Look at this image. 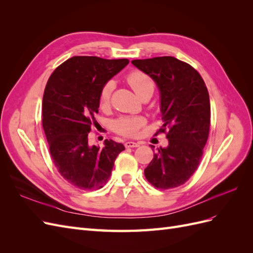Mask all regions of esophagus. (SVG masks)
<instances>
[{
  "label": "esophagus",
  "mask_w": 253,
  "mask_h": 253,
  "mask_svg": "<svg viewBox=\"0 0 253 253\" xmlns=\"http://www.w3.org/2000/svg\"><path fill=\"white\" fill-rule=\"evenodd\" d=\"M126 148H137L139 147V143L138 142H134V141H126L125 143Z\"/></svg>",
  "instance_id": "obj_1"
}]
</instances>
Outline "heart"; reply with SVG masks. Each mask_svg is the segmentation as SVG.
Masks as SVG:
<instances>
[{"mask_svg": "<svg viewBox=\"0 0 253 253\" xmlns=\"http://www.w3.org/2000/svg\"><path fill=\"white\" fill-rule=\"evenodd\" d=\"M127 82L132 86L135 93L139 97L147 91L154 90V83L148 75L141 72H133L127 75ZM114 89V82H106L100 91V104L105 106L109 103L112 91ZM144 124L142 117H122L114 122V128L117 133L125 136H135L138 132L139 127Z\"/></svg>", "mask_w": 253, "mask_h": 253, "instance_id": "1", "label": "heart"}]
</instances>
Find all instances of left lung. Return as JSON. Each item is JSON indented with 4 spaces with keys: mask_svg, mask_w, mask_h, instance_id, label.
I'll use <instances>...</instances> for the list:
<instances>
[{
    "mask_svg": "<svg viewBox=\"0 0 253 253\" xmlns=\"http://www.w3.org/2000/svg\"><path fill=\"white\" fill-rule=\"evenodd\" d=\"M132 64L156 83L164 121L159 132L169 131V144L157 148L144 175L158 189L176 188L192 176L203 156L210 127L208 89L197 71L174 57L133 60Z\"/></svg>",
    "mask_w": 253,
    "mask_h": 253,
    "instance_id": "obj_1",
    "label": "left lung"
}]
</instances>
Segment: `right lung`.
Masks as SVG:
<instances>
[{
  "instance_id": "right-lung-1",
  "label": "right lung",
  "mask_w": 253,
  "mask_h": 253,
  "mask_svg": "<svg viewBox=\"0 0 253 253\" xmlns=\"http://www.w3.org/2000/svg\"><path fill=\"white\" fill-rule=\"evenodd\" d=\"M127 59L77 56L58 66L44 90L42 124L59 173L82 190L102 188L125 145L105 139L103 148L89 145L104 84L125 68Z\"/></svg>"
}]
</instances>
